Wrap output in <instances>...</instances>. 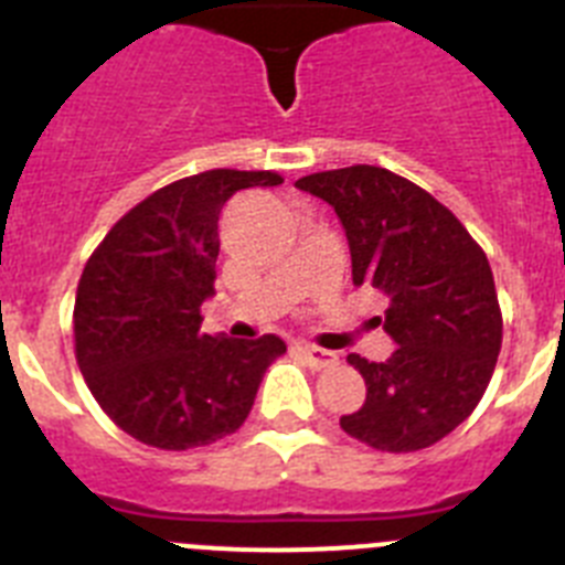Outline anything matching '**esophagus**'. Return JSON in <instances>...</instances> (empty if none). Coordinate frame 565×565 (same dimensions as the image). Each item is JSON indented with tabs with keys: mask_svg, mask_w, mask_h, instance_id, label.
<instances>
[{
	"mask_svg": "<svg viewBox=\"0 0 565 565\" xmlns=\"http://www.w3.org/2000/svg\"><path fill=\"white\" fill-rule=\"evenodd\" d=\"M299 353H302V359H306L308 367H313V371H326V367H333L339 362L337 353L326 351V348H317V344H302Z\"/></svg>",
	"mask_w": 565,
	"mask_h": 565,
	"instance_id": "34e87169",
	"label": "esophagus"
}]
</instances>
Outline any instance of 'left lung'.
<instances>
[{
    "label": "left lung",
    "instance_id": "8db88e82",
    "mask_svg": "<svg viewBox=\"0 0 565 565\" xmlns=\"http://www.w3.org/2000/svg\"><path fill=\"white\" fill-rule=\"evenodd\" d=\"M297 186L333 206L351 246L353 286L387 297L379 319L396 342L387 362L351 353L367 396L339 424L382 452H416L450 436L487 391L503 319L492 268L450 209L382 167L328 169Z\"/></svg>",
    "mask_w": 565,
    "mask_h": 565
}]
</instances>
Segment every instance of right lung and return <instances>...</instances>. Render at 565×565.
I'll list each match as a JSON object with an SVG mask.
<instances>
[{
  "mask_svg": "<svg viewBox=\"0 0 565 565\" xmlns=\"http://www.w3.org/2000/svg\"><path fill=\"white\" fill-rule=\"evenodd\" d=\"M277 172L209 169L129 209L89 254L73 333L89 393L127 436L192 450L239 430L263 373L286 342L274 333H201L214 294L221 209L239 189L277 186Z\"/></svg>",
  "mask_w": 565,
  "mask_h": 565,
  "instance_id": "add662e5",
  "label": "right lung"
}]
</instances>
